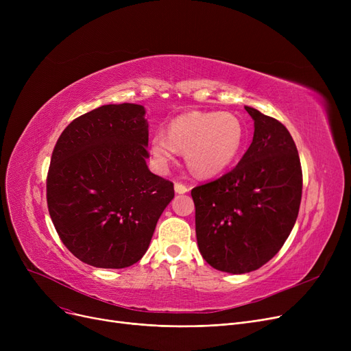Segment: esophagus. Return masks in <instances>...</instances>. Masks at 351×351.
I'll list each match as a JSON object with an SVG mask.
<instances>
[{
	"label": "esophagus",
	"instance_id": "1",
	"mask_svg": "<svg viewBox=\"0 0 351 351\" xmlns=\"http://www.w3.org/2000/svg\"><path fill=\"white\" fill-rule=\"evenodd\" d=\"M188 191H189V189H188V186L183 185V183H179V182H176V183H175V192H176V193L183 195V193H186Z\"/></svg>",
	"mask_w": 351,
	"mask_h": 351
}]
</instances>
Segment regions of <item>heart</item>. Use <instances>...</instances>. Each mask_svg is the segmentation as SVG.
<instances>
[{
    "label": "heart",
    "instance_id": "heart-1",
    "mask_svg": "<svg viewBox=\"0 0 351 351\" xmlns=\"http://www.w3.org/2000/svg\"><path fill=\"white\" fill-rule=\"evenodd\" d=\"M245 141V125L236 115L195 110L173 119L168 135L154 134L149 149L159 169L173 162L178 151H185L191 172L199 178H212L230 168L241 155Z\"/></svg>",
    "mask_w": 351,
    "mask_h": 351
}]
</instances>
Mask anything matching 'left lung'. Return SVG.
I'll use <instances>...</instances> for the list:
<instances>
[{"label":"left lung","instance_id":"1","mask_svg":"<svg viewBox=\"0 0 351 351\" xmlns=\"http://www.w3.org/2000/svg\"><path fill=\"white\" fill-rule=\"evenodd\" d=\"M254 121L249 149L230 172L192 189L200 254L232 274L267 263L289 237L302 200V166L283 123L245 106Z\"/></svg>","mask_w":351,"mask_h":351}]
</instances>
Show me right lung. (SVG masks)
<instances>
[{"label":"right lung","mask_w":351,"mask_h":351,"mask_svg":"<svg viewBox=\"0 0 351 351\" xmlns=\"http://www.w3.org/2000/svg\"><path fill=\"white\" fill-rule=\"evenodd\" d=\"M146 110L102 105L73 119L53 147L47 178L52 223L66 249L102 269L132 266L149 247L173 183L147 168Z\"/></svg>","instance_id":"right-lung-1"}]
</instances>
